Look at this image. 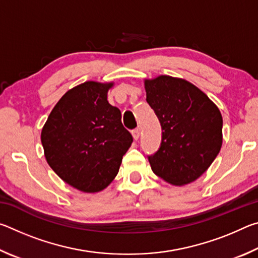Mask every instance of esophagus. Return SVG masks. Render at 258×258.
Masks as SVG:
<instances>
[{
    "mask_svg": "<svg viewBox=\"0 0 258 258\" xmlns=\"http://www.w3.org/2000/svg\"><path fill=\"white\" fill-rule=\"evenodd\" d=\"M132 135L135 141H138L139 138H140V128H135L132 131Z\"/></svg>",
    "mask_w": 258,
    "mask_h": 258,
    "instance_id": "obj_1",
    "label": "esophagus"
}]
</instances>
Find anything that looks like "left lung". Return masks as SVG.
<instances>
[{
    "label": "left lung",
    "mask_w": 258,
    "mask_h": 258,
    "mask_svg": "<svg viewBox=\"0 0 258 258\" xmlns=\"http://www.w3.org/2000/svg\"><path fill=\"white\" fill-rule=\"evenodd\" d=\"M145 89L163 130L159 150L148 157L152 172L169 184H189L207 171L221 150L220 109L183 78L160 75L145 80Z\"/></svg>",
    "instance_id": "left-lung-1"
}]
</instances>
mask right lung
Listing matches in <instances>:
<instances>
[{
	"instance_id": "add662e5",
	"label": "right lung",
	"mask_w": 258,
	"mask_h": 258,
	"mask_svg": "<svg viewBox=\"0 0 258 258\" xmlns=\"http://www.w3.org/2000/svg\"><path fill=\"white\" fill-rule=\"evenodd\" d=\"M113 83L89 81L64 93L42 128L44 156L61 180L86 194L102 191L133 142L118 108L107 100Z\"/></svg>"
}]
</instances>
